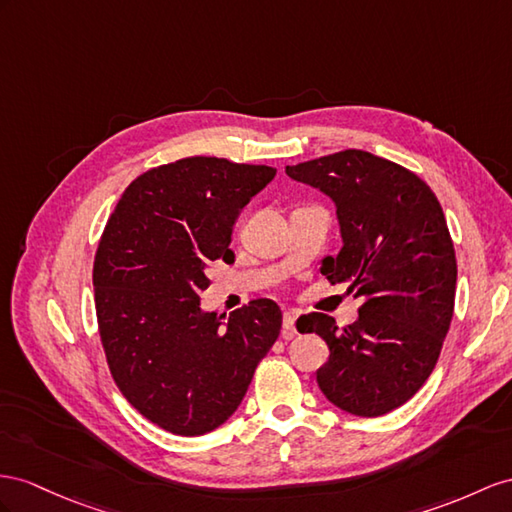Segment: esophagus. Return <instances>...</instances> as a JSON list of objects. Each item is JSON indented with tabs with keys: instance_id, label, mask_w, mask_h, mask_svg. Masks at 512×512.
I'll return each mask as SVG.
<instances>
[{
	"instance_id": "1",
	"label": "esophagus",
	"mask_w": 512,
	"mask_h": 512,
	"mask_svg": "<svg viewBox=\"0 0 512 512\" xmlns=\"http://www.w3.org/2000/svg\"><path fill=\"white\" fill-rule=\"evenodd\" d=\"M296 311H287L285 316H283V331H281V335H283V339H292V337H296Z\"/></svg>"
}]
</instances>
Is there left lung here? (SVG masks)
Returning <instances> with one entry per match:
<instances>
[{
	"label": "left lung",
	"instance_id": "left-lung-1",
	"mask_svg": "<svg viewBox=\"0 0 512 512\" xmlns=\"http://www.w3.org/2000/svg\"><path fill=\"white\" fill-rule=\"evenodd\" d=\"M285 173L335 201L344 248L320 270L363 298L355 324L337 326L318 311L300 318L303 333L331 350L318 385L342 411L385 415L428 381L450 331L456 255L443 209L426 181L368 151L346 149Z\"/></svg>",
	"mask_w": 512,
	"mask_h": 512
}]
</instances>
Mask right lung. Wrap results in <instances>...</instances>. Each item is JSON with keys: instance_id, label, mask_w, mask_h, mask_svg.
Here are the masks:
<instances>
[{"instance_id": "add662e5", "label": "right lung", "mask_w": 512, "mask_h": 512, "mask_svg": "<svg viewBox=\"0 0 512 512\" xmlns=\"http://www.w3.org/2000/svg\"><path fill=\"white\" fill-rule=\"evenodd\" d=\"M277 168L183 157L129 183L95 253L99 337L116 387L173 435L199 437L238 409L281 333V309L255 298L229 322L203 313L205 268L231 261L240 209Z\"/></svg>"}]
</instances>
